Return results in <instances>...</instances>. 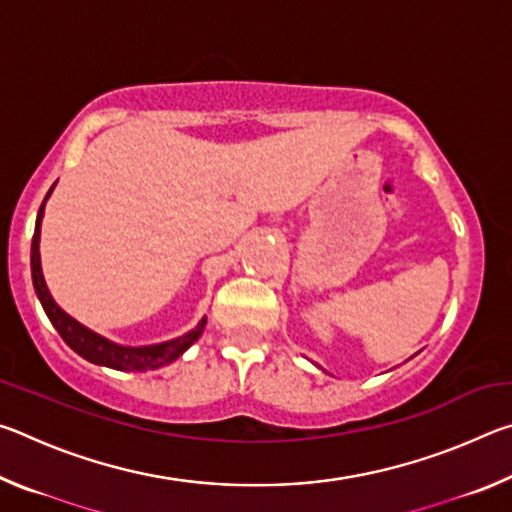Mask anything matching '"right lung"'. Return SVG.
Here are the masks:
<instances>
[{
	"mask_svg": "<svg viewBox=\"0 0 512 512\" xmlns=\"http://www.w3.org/2000/svg\"><path fill=\"white\" fill-rule=\"evenodd\" d=\"M51 189L38 210L36 232H33V244H31L33 287H36L42 309H45V314L49 316L51 325L58 329V334L63 336V341L69 345V348L79 352L83 359L99 363V366H108L115 370H151V368H160L173 359H178L180 354H183L194 341H198V336L203 334L205 318L192 329V332H187L185 336H178V339L173 341H164L158 345H144V348H124V345H117L108 339H103L99 334H94L92 329L83 327L79 320L67 316L65 311L56 305L47 289L45 277H42V268H40V221H42V214H45V203L51 194Z\"/></svg>",
	"mask_w": 512,
	"mask_h": 512,
	"instance_id": "add662e5",
	"label": "right lung"
}]
</instances>
